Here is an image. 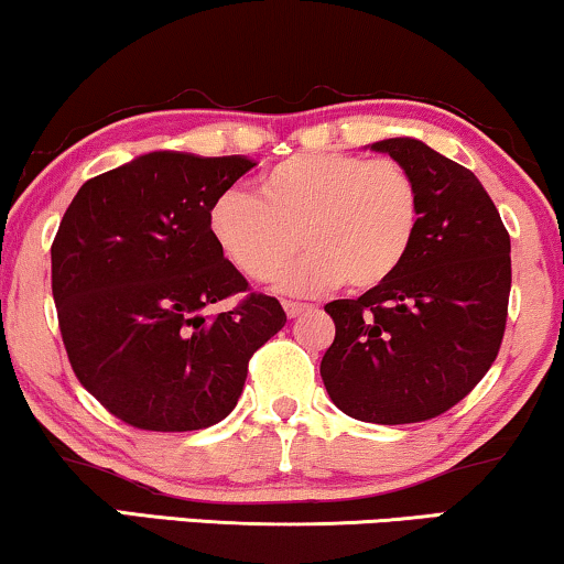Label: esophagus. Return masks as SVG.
I'll return each mask as SVG.
<instances>
[{
    "mask_svg": "<svg viewBox=\"0 0 564 564\" xmlns=\"http://www.w3.org/2000/svg\"><path fill=\"white\" fill-rule=\"evenodd\" d=\"M284 313H288L290 318H297L300 313H305V311H311V305L308 303H292V300H284Z\"/></svg>",
    "mask_w": 564,
    "mask_h": 564,
    "instance_id": "34e87169",
    "label": "esophagus"
}]
</instances>
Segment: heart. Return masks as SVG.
Segmentation results:
<instances>
[{"mask_svg":"<svg viewBox=\"0 0 564 564\" xmlns=\"http://www.w3.org/2000/svg\"><path fill=\"white\" fill-rule=\"evenodd\" d=\"M420 228L414 173L352 152L288 158L259 175V196L228 188L209 207L212 238L232 264L253 280L274 276L295 295L341 282L349 292L383 288L406 264ZM300 235L312 251L285 268Z\"/></svg>","mask_w":564,"mask_h":564,"instance_id":"1","label":"heart"}]
</instances>
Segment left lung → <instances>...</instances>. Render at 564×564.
Masks as SVG:
<instances>
[{"instance_id": "1", "label": "left lung", "mask_w": 564, "mask_h": 564, "mask_svg": "<svg viewBox=\"0 0 564 564\" xmlns=\"http://www.w3.org/2000/svg\"><path fill=\"white\" fill-rule=\"evenodd\" d=\"M372 150L414 173L422 228L391 282L326 305L336 336L321 378L355 420L409 425L448 412L492 368L508 321L510 236L469 167L409 137Z\"/></svg>"}]
</instances>
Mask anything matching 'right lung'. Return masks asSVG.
I'll list each match as a JSON object with an SVG mask.
<instances>
[{"instance_id": "add662e5", "label": "right lung", "mask_w": 564, "mask_h": 564, "mask_svg": "<svg viewBox=\"0 0 564 564\" xmlns=\"http://www.w3.org/2000/svg\"><path fill=\"white\" fill-rule=\"evenodd\" d=\"M256 163L150 152L85 181L51 243L64 349L116 420L152 433L217 425L256 349L284 326L212 238L209 207ZM230 312L204 317L219 299Z\"/></svg>"}]
</instances>
